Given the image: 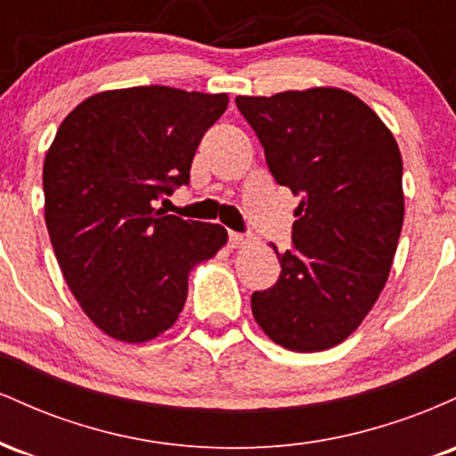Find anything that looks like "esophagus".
<instances>
[{
	"instance_id": "obj_1",
	"label": "esophagus",
	"mask_w": 456,
	"mask_h": 456,
	"mask_svg": "<svg viewBox=\"0 0 456 456\" xmlns=\"http://www.w3.org/2000/svg\"><path fill=\"white\" fill-rule=\"evenodd\" d=\"M248 242H250L248 235L229 232V246H232V248H242V246H246Z\"/></svg>"
}]
</instances>
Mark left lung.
<instances>
[{"label":"left lung","instance_id":"left-lung-1","mask_svg":"<svg viewBox=\"0 0 456 456\" xmlns=\"http://www.w3.org/2000/svg\"><path fill=\"white\" fill-rule=\"evenodd\" d=\"M270 174L302 195L279 281L250 297L281 347L323 352L369 315L388 281L403 227V160L379 115L338 87L238 96Z\"/></svg>","mask_w":456,"mask_h":456}]
</instances>
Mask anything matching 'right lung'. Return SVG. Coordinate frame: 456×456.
Segmentation results:
<instances>
[{"mask_svg": "<svg viewBox=\"0 0 456 456\" xmlns=\"http://www.w3.org/2000/svg\"><path fill=\"white\" fill-rule=\"evenodd\" d=\"M227 94L141 86L77 104L45 159V221L61 274L87 317L124 343L169 330L188 274L227 244L221 224L182 221L156 199L188 184Z\"/></svg>", "mask_w": 456, "mask_h": 456, "instance_id": "obj_1", "label": "right lung"}]
</instances>
